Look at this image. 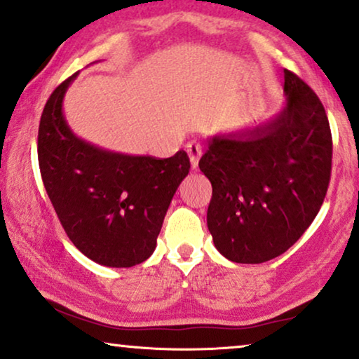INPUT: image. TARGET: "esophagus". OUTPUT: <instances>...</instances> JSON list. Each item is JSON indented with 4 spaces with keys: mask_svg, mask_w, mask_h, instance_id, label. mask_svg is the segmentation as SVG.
<instances>
[{
    "mask_svg": "<svg viewBox=\"0 0 359 359\" xmlns=\"http://www.w3.org/2000/svg\"><path fill=\"white\" fill-rule=\"evenodd\" d=\"M185 148H187V153H189L191 169L195 170L196 168H198V161L201 158V154H203V148H201V144L198 143V141H190Z\"/></svg>",
    "mask_w": 359,
    "mask_h": 359,
    "instance_id": "1",
    "label": "esophagus"
}]
</instances>
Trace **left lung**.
Returning a JSON list of instances; mask_svg holds the SVG:
<instances>
[{"instance_id": "obj_1", "label": "left lung", "mask_w": 359, "mask_h": 359, "mask_svg": "<svg viewBox=\"0 0 359 359\" xmlns=\"http://www.w3.org/2000/svg\"><path fill=\"white\" fill-rule=\"evenodd\" d=\"M285 93L278 117L216 136L198 163L213 187L208 229L216 249L236 264H262L290 249L329 189L332 131L324 105L290 69Z\"/></svg>"}]
</instances>
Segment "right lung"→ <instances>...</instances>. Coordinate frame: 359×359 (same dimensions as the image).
I'll list each match as a JSON object with an SVG mask.
<instances>
[{"label": "right lung", "mask_w": 359, "mask_h": 359, "mask_svg": "<svg viewBox=\"0 0 359 359\" xmlns=\"http://www.w3.org/2000/svg\"><path fill=\"white\" fill-rule=\"evenodd\" d=\"M76 74L65 79L43 107L37 138L40 175L69 241L100 265L127 269L154 252L190 159L184 149L168 159L110 153L74 136L62 102Z\"/></svg>", "instance_id": "right-lung-1"}]
</instances>
